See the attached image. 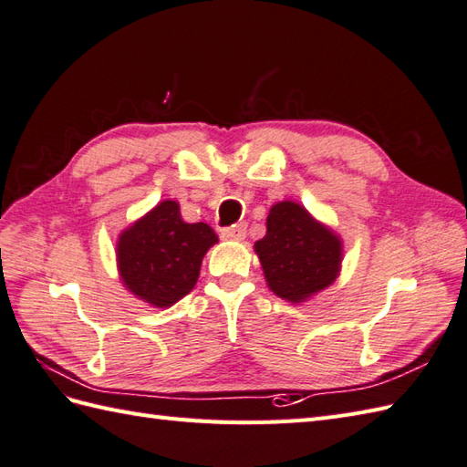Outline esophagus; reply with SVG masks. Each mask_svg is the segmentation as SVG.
<instances>
[{
    "mask_svg": "<svg viewBox=\"0 0 467 467\" xmlns=\"http://www.w3.org/2000/svg\"><path fill=\"white\" fill-rule=\"evenodd\" d=\"M223 240H232V242H242L245 237V223H235L232 227H223L222 230Z\"/></svg>",
    "mask_w": 467,
    "mask_h": 467,
    "instance_id": "esophagus-1",
    "label": "esophagus"
}]
</instances>
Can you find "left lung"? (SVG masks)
Returning <instances> with one entry per match:
<instances>
[{"instance_id": "obj_1", "label": "left lung", "mask_w": 467, "mask_h": 467, "mask_svg": "<svg viewBox=\"0 0 467 467\" xmlns=\"http://www.w3.org/2000/svg\"><path fill=\"white\" fill-rule=\"evenodd\" d=\"M254 250L267 287L292 304L324 292L336 282L344 262L341 237L292 200L269 207L265 235Z\"/></svg>"}]
</instances>
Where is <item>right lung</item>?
<instances>
[{
  "instance_id": "right-lung-1",
  "label": "right lung",
  "mask_w": 467,
  "mask_h": 467,
  "mask_svg": "<svg viewBox=\"0 0 467 467\" xmlns=\"http://www.w3.org/2000/svg\"><path fill=\"white\" fill-rule=\"evenodd\" d=\"M215 244L210 225L183 222L180 203L163 200L119 234V279L141 302L170 307L198 284L203 255Z\"/></svg>"
}]
</instances>
